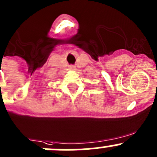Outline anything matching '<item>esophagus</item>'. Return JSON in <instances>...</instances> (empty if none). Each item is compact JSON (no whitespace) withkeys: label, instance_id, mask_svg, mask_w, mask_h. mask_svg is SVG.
<instances>
[{"label":"esophagus","instance_id":"esophagus-1","mask_svg":"<svg viewBox=\"0 0 157 157\" xmlns=\"http://www.w3.org/2000/svg\"><path fill=\"white\" fill-rule=\"evenodd\" d=\"M70 68H71V69H72V70H74V69H75V67H74V66H71V67H70Z\"/></svg>","mask_w":157,"mask_h":157}]
</instances>
